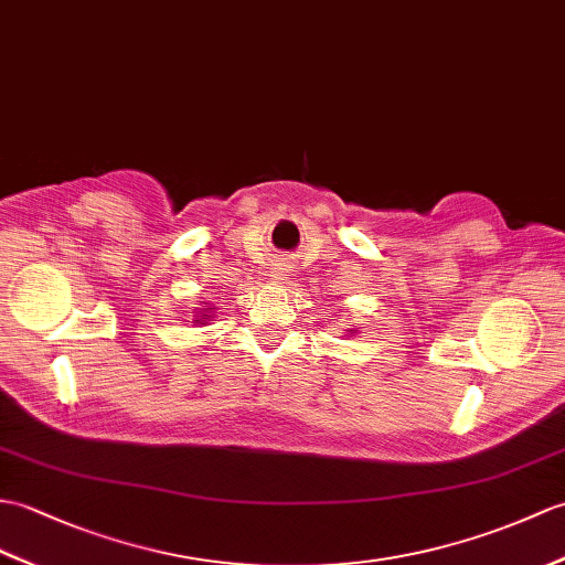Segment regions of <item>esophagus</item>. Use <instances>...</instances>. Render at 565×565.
I'll use <instances>...</instances> for the list:
<instances>
[{"label":"esophagus","instance_id":"obj_1","mask_svg":"<svg viewBox=\"0 0 565 565\" xmlns=\"http://www.w3.org/2000/svg\"><path fill=\"white\" fill-rule=\"evenodd\" d=\"M286 279H288L286 265H281V262H279V265H274V267H271V271H269V281H271V284H284Z\"/></svg>","mask_w":565,"mask_h":565}]
</instances>
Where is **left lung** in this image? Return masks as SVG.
<instances>
[{"mask_svg": "<svg viewBox=\"0 0 565 565\" xmlns=\"http://www.w3.org/2000/svg\"><path fill=\"white\" fill-rule=\"evenodd\" d=\"M347 332H349V334H353V332H359V330H347Z\"/></svg>", "mask_w": 565, "mask_h": 565, "instance_id": "left-lung-1", "label": "left lung"}]
</instances>
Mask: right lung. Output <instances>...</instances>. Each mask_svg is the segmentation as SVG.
<instances>
[{
	"instance_id": "1",
	"label": "right lung",
	"mask_w": 565,
	"mask_h": 565,
	"mask_svg": "<svg viewBox=\"0 0 565 565\" xmlns=\"http://www.w3.org/2000/svg\"><path fill=\"white\" fill-rule=\"evenodd\" d=\"M214 318V306H202V308H196L194 310V315H192V322L194 324H209V320Z\"/></svg>"
}]
</instances>
